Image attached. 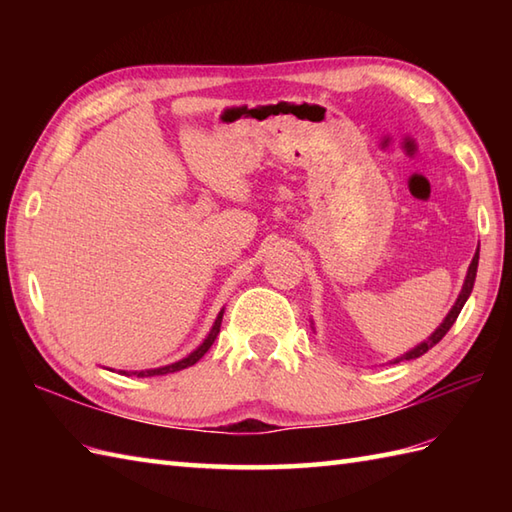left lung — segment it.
<instances>
[{"label": "left lung", "instance_id": "obj_1", "mask_svg": "<svg viewBox=\"0 0 512 512\" xmlns=\"http://www.w3.org/2000/svg\"><path fill=\"white\" fill-rule=\"evenodd\" d=\"M477 262H480V246H477V250H475V255H473V262H471L469 270H466V277H464V284H462V290H460L458 299H455L453 308L449 310L447 317H444V321L438 325L436 332H433L427 341L418 343L416 347H413V350H409V352H405V354H402V356L394 358V361H391V363L411 361V358H418V356H422V354H427L433 345H436V343H440V341H442V336L451 330V325L455 323V319H458V314L462 312V308H464L466 299L471 297V292H473V284H475V275H477Z\"/></svg>", "mask_w": 512, "mask_h": 512}]
</instances>
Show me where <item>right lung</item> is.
<instances>
[{
	"label": "right lung",
	"mask_w": 512,
	"mask_h": 512,
	"mask_svg": "<svg viewBox=\"0 0 512 512\" xmlns=\"http://www.w3.org/2000/svg\"><path fill=\"white\" fill-rule=\"evenodd\" d=\"M222 317H224V308H222V310H220V314H217V317H215V323H213V328H211L209 336H206V339H204L198 347H195V350H193L189 356L180 358V361L171 363V365L154 367V369H140V372H125V369H118V374H125V376H138V378H147V376H165V374L180 372V369H187V367L195 365V363H198L200 358H202L206 352H209V347H211V345H213V341L217 339V334H220Z\"/></svg>",
	"instance_id": "right-lung-1"
}]
</instances>
